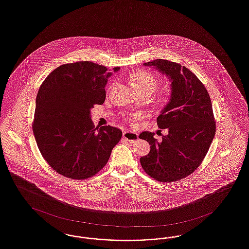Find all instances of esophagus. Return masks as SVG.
<instances>
[{
	"label": "esophagus",
	"mask_w": 249,
	"mask_h": 249,
	"mask_svg": "<svg viewBox=\"0 0 249 249\" xmlns=\"http://www.w3.org/2000/svg\"><path fill=\"white\" fill-rule=\"evenodd\" d=\"M123 137L127 140L128 142H133L136 140L138 139V133L133 132V131H129V130H125L123 132Z\"/></svg>",
	"instance_id": "34e87169"
}]
</instances>
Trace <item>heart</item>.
Masks as SVG:
<instances>
[{
    "label": "heart",
    "mask_w": 249,
    "mask_h": 249,
    "mask_svg": "<svg viewBox=\"0 0 249 249\" xmlns=\"http://www.w3.org/2000/svg\"><path fill=\"white\" fill-rule=\"evenodd\" d=\"M130 86L133 89H143L151 94L159 86L157 77L145 70H137L129 78ZM165 99V97H163Z\"/></svg>",
    "instance_id": "heart-1"
}]
</instances>
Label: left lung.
I'll return each instance as SVG.
<instances>
[{"label": "left lung", "mask_w": 249, "mask_h": 249, "mask_svg": "<svg viewBox=\"0 0 249 249\" xmlns=\"http://www.w3.org/2000/svg\"><path fill=\"white\" fill-rule=\"evenodd\" d=\"M169 78L170 96L157 119L169 133L159 142L143 131L140 139L149 142L150 152L140 159L143 170L155 179L169 182L185 178L206 157L216 132L211 100L198 78L185 67L169 60L144 63Z\"/></svg>", "instance_id": "left-lung-1"}]
</instances>
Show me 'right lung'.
<instances>
[{
	"label": "right lung",
	"mask_w": 249,
	"mask_h": 249,
	"mask_svg": "<svg viewBox=\"0 0 249 249\" xmlns=\"http://www.w3.org/2000/svg\"><path fill=\"white\" fill-rule=\"evenodd\" d=\"M89 61L66 64L51 72L36 98L33 132L43 159L61 175L87 179L109 160L122 131L94 127L93 105L106 100L105 87L114 72Z\"/></svg>",
	"instance_id": "1"
}]
</instances>
